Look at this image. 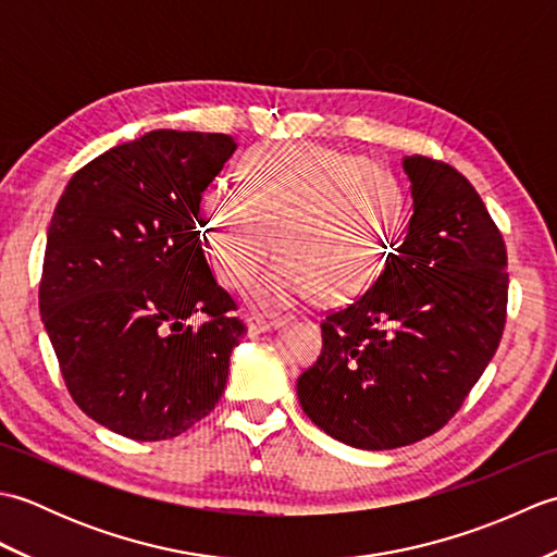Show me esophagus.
I'll use <instances>...</instances> for the list:
<instances>
[{
	"label": "esophagus",
	"instance_id": "34e87169",
	"mask_svg": "<svg viewBox=\"0 0 557 557\" xmlns=\"http://www.w3.org/2000/svg\"><path fill=\"white\" fill-rule=\"evenodd\" d=\"M246 325H248V333H268V330H275V327L282 325V318L251 313L246 318Z\"/></svg>",
	"mask_w": 557,
	"mask_h": 557
}]
</instances>
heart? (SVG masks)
Returning <instances> with one entry per match:
<instances>
[{"label":"heart","instance_id":"heart-1","mask_svg":"<svg viewBox=\"0 0 557 557\" xmlns=\"http://www.w3.org/2000/svg\"><path fill=\"white\" fill-rule=\"evenodd\" d=\"M244 184L206 188L203 232L224 282L244 287L275 253L285 258L253 282L251 297L292 306L321 292L345 301L381 275L405 222L397 176L354 152L327 146L256 148Z\"/></svg>","mask_w":557,"mask_h":557}]
</instances>
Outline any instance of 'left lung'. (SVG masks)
Segmentation results:
<instances>
[{
  "label": "left lung",
  "instance_id": "left-lung-1",
  "mask_svg": "<svg viewBox=\"0 0 557 557\" xmlns=\"http://www.w3.org/2000/svg\"><path fill=\"white\" fill-rule=\"evenodd\" d=\"M409 230L369 292L321 323L323 351L297 381L318 429L359 449L441 431L500 345L507 251L476 188L423 156L401 160Z\"/></svg>",
  "mask_w": 557,
  "mask_h": 557
}]
</instances>
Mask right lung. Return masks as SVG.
Instances as JSON below:
<instances>
[{
  "label": "right lung",
  "instance_id": "right-lung-1",
  "mask_svg": "<svg viewBox=\"0 0 557 557\" xmlns=\"http://www.w3.org/2000/svg\"><path fill=\"white\" fill-rule=\"evenodd\" d=\"M234 150L227 134L158 128L90 160L54 208L42 323L76 405L132 441L208 417L246 333L198 227L200 196Z\"/></svg>",
  "mask_w": 557,
  "mask_h": 557
}]
</instances>
